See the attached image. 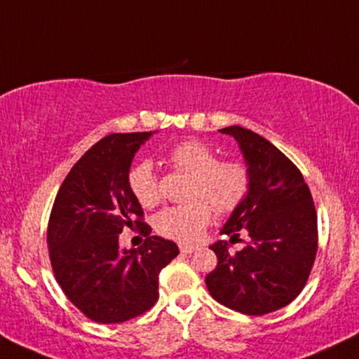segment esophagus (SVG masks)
Returning <instances> with one entry per match:
<instances>
[{
  "label": "esophagus",
  "mask_w": 359,
  "mask_h": 359,
  "mask_svg": "<svg viewBox=\"0 0 359 359\" xmlns=\"http://www.w3.org/2000/svg\"><path fill=\"white\" fill-rule=\"evenodd\" d=\"M179 248H180V253L191 255V253H194V251L197 250V246H194V245H180Z\"/></svg>",
  "instance_id": "34e87169"
}]
</instances>
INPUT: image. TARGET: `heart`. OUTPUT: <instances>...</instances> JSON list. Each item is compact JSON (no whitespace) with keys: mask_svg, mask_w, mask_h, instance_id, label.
Instances as JSON below:
<instances>
[{"mask_svg":"<svg viewBox=\"0 0 359 359\" xmlns=\"http://www.w3.org/2000/svg\"><path fill=\"white\" fill-rule=\"evenodd\" d=\"M168 165L189 174L185 184L187 203L162 209L155 216L156 233L175 241H196L217 214H231L245 203L251 187L250 170L238 160H217L205 143L185 140L168 151ZM128 189L143 208L160 201L158 179L151 163L137 162L128 170Z\"/></svg>","mask_w":359,"mask_h":359,"instance_id":"obj_1","label":"heart"}]
</instances>
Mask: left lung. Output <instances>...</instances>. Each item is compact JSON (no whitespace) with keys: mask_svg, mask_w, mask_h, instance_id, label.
Returning a JSON list of instances; mask_svg holds the SVG:
<instances>
[{"mask_svg":"<svg viewBox=\"0 0 359 359\" xmlns=\"http://www.w3.org/2000/svg\"><path fill=\"white\" fill-rule=\"evenodd\" d=\"M238 142L248 165V197L221 234L229 243L248 234L231 255L228 243L211 250L217 266L205 277L209 294L246 316H263L290 304L306 287L317 253V214L306 180L290 158L269 140L241 126L219 130Z\"/></svg>","mask_w":359,"mask_h":359,"instance_id":"8db88e82","label":"left lung"}]
</instances>
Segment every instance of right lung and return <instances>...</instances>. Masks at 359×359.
Listing matches in <instances>:
<instances>
[{"label": "right lung", "instance_id": "add662e5", "mask_svg": "<svg viewBox=\"0 0 359 359\" xmlns=\"http://www.w3.org/2000/svg\"><path fill=\"white\" fill-rule=\"evenodd\" d=\"M151 137L113 133L81 156L62 182L47 228L55 280L86 317L119 324L145 314L158 300V273L179 255L174 241L149 236L138 250H118L123 227L151 228L128 189V170Z\"/></svg>", "mask_w": 359, "mask_h": 359}]
</instances>
